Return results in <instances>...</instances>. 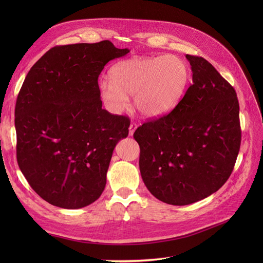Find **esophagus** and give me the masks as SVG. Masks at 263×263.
<instances>
[{"label": "esophagus", "instance_id": "obj_1", "mask_svg": "<svg viewBox=\"0 0 263 263\" xmlns=\"http://www.w3.org/2000/svg\"><path fill=\"white\" fill-rule=\"evenodd\" d=\"M136 128H137V124H136V123H132V124L129 125V132H128L129 136H133L135 130H136Z\"/></svg>", "mask_w": 263, "mask_h": 263}]
</instances>
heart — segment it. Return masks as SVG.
<instances>
[{
	"label": "heart",
	"mask_w": 263,
	"mask_h": 263,
	"mask_svg": "<svg viewBox=\"0 0 263 263\" xmlns=\"http://www.w3.org/2000/svg\"><path fill=\"white\" fill-rule=\"evenodd\" d=\"M189 77L187 65L177 55L134 57L110 68V82H100L99 95L114 114L123 112L134 95L135 107L142 116L157 117L177 106Z\"/></svg>",
	"instance_id": "obj_1"
}]
</instances>
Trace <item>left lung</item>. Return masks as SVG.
<instances>
[{"label":"left lung","mask_w":263,"mask_h":263,"mask_svg":"<svg viewBox=\"0 0 263 263\" xmlns=\"http://www.w3.org/2000/svg\"><path fill=\"white\" fill-rule=\"evenodd\" d=\"M192 84L168 115L134 133L142 181L158 200L189 205L218 191L239 153V103L234 87L202 57L186 54Z\"/></svg>","instance_id":"left-lung-1"}]
</instances>
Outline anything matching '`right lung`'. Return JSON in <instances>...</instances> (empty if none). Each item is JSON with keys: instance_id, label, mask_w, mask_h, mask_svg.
<instances>
[{"instance_id": "add662e5", "label": "right lung", "mask_w": 263, "mask_h": 263, "mask_svg": "<svg viewBox=\"0 0 263 263\" xmlns=\"http://www.w3.org/2000/svg\"><path fill=\"white\" fill-rule=\"evenodd\" d=\"M129 49L109 41L53 47L31 67L15 106L18 166L46 202L82 209L101 196L129 119L102 108L98 79Z\"/></svg>"}]
</instances>
